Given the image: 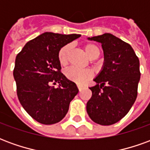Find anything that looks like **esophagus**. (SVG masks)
Wrapping results in <instances>:
<instances>
[{"mask_svg":"<svg viewBox=\"0 0 150 150\" xmlns=\"http://www.w3.org/2000/svg\"><path fill=\"white\" fill-rule=\"evenodd\" d=\"M83 88H84V87L83 86H81V85H78V89H79V91H80L83 89Z\"/></svg>","mask_w":150,"mask_h":150,"instance_id":"obj_1","label":"esophagus"}]
</instances>
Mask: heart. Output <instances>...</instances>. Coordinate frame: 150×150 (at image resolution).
I'll list each match as a JSON object with an SVG mask.
<instances>
[{
  "mask_svg": "<svg viewBox=\"0 0 150 150\" xmlns=\"http://www.w3.org/2000/svg\"><path fill=\"white\" fill-rule=\"evenodd\" d=\"M86 54L91 59L99 57L100 51L98 46L92 43H88L83 46ZM71 46L67 44L59 50L58 53V59L61 66H67L69 62ZM65 75L69 80L74 82L79 85H83L88 82L92 77V73L90 70H79L75 67H70L65 71Z\"/></svg>",
  "mask_w": 150,
  "mask_h": 150,
  "instance_id": "b5f03b06",
  "label": "heart"
}]
</instances>
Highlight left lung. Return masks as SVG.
Masks as SVG:
<instances>
[{"label": "left lung", "instance_id": "obj_1", "mask_svg": "<svg viewBox=\"0 0 150 150\" xmlns=\"http://www.w3.org/2000/svg\"><path fill=\"white\" fill-rule=\"evenodd\" d=\"M102 44L104 62L94 79L96 85L87 103V112L95 123L111 125L122 119L134 104L140 81V62L132 46L111 34L88 38Z\"/></svg>", "mask_w": 150, "mask_h": 150}]
</instances>
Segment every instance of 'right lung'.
I'll use <instances>...</instances> for the list:
<instances>
[{
  "instance_id": "right-lung-1",
  "label": "right lung",
  "mask_w": 150,
  "mask_h": 150,
  "mask_svg": "<svg viewBox=\"0 0 150 150\" xmlns=\"http://www.w3.org/2000/svg\"><path fill=\"white\" fill-rule=\"evenodd\" d=\"M80 34L46 32L28 42L15 59L17 95L21 106L38 122L53 125L62 120L78 94L74 82L61 72L58 53ZM59 83L57 88L51 83Z\"/></svg>"
}]
</instances>
